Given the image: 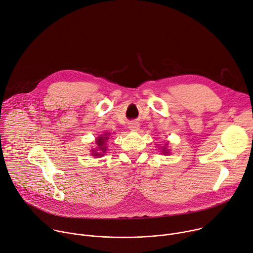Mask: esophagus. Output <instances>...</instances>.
Returning <instances> with one entry per match:
<instances>
[{
    "label": "esophagus",
    "instance_id": "esophagus-1",
    "mask_svg": "<svg viewBox=\"0 0 253 253\" xmlns=\"http://www.w3.org/2000/svg\"><path fill=\"white\" fill-rule=\"evenodd\" d=\"M128 128H129L130 130H132V131H138V130H139V128H140V125H139V123H138V122L132 121V122H130V123H129Z\"/></svg>",
    "mask_w": 253,
    "mask_h": 253
}]
</instances>
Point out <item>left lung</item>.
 Masks as SVG:
<instances>
[{
	"mask_svg": "<svg viewBox=\"0 0 253 253\" xmlns=\"http://www.w3.org/2000/svg\"><path fill=\"white\" fill-rule=\"evenodd\" d=\"M166 145H167V144H166ZM162 152H163L164 154H169V149H167V148L164 146V148H163Z\"/></svg>",
	"mask_w": 253,
	"mask_h": 253,
	"instance_id": "8db88e82",
	"label": "left lung"
}]
</instances>
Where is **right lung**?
Returning <instances> with one entry per match:
<instances>
[{
	"mask_svg": "<svg viewBox=\"0 0 253 253\" xmlns=\"http://www.w3.org/2000/svg\"><path fill=\"white\" fill-rule=\"evenodd\" d=\"M110 133H105L103 135H101L100 137H98L96 140V144L98 145V148H96L95 150L93 149V156H102L104 155V153L107 151V147H106V141L109 139Z\"/></svg>",
	"mask_w": 253,
	"mask_h": 253,
	"instance_id": "obj_1",
	"label": "right lung"
}]
</instances>
